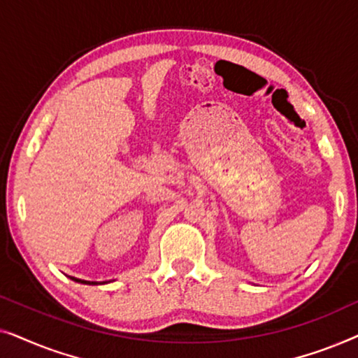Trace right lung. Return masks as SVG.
Listing matches in <instances>:
<instances>
[{
  "label": "right lung",
  "instance_id": "obj_1",
  "mask_svg": "<svg viewBox=\"0 0 358 358\" xmlns=\"http://www.w3.org/2000/svg\"><path fill=\"white\" fill-rule=\"evenodd\" d=\"M71 280H75V282H80V283H87V285H97L96 282H86V280H80V278H75V277H70ZM102 283H106V282H102Z\"/></svg>",
  "mask_w": 358,
  "mask_h": 358
}]
</instances>
